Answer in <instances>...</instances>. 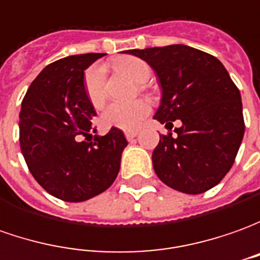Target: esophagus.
I'll list each match as a JSON object with an SVG mask.
<instances>
[{
    "instance_id": "34e87169",
    "label": "esophagus",
    "mask_w": 260,
    "mask_h": 260,
    "mask_svg": "<svg viewBox=\"0 0 260 260\" xmlns=\"http://www.w3.org/2000/svg\"><path fill=\"white\" fill-rule=\"evenodd\" d=\"M137 135H138V131H126V132H125V138H126L128 141L134 139Z\"/></svg>"
}]
</instances>
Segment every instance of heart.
I'll return each instance as SVG.
<instances>
[{"mask_svg": "<svg viewBox=\"0 0 260 260\" xmlns=\"http://www.w3.org/2000/svg\"><path fill=\"white\" fill-rule=\"evenodd\" d=\"M115 67L122 74L128 75L138 84H144L151 78L152 70L149 63L137 56H125L115 62ZM84 88L89 102L95 108L104 105L107 100V71L96 63L88 68L84 78ZM151 112V104L145 100L134 102H114L108 105L102 114V123L108 128H118L123 131L137 129Z\"/></svg>", "mask_w": 260, "mask_h": 260, "instance_id": "1", "label": "heart"}]
</instances>
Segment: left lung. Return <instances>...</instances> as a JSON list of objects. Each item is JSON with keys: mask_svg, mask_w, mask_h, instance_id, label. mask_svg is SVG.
<instances>
[{"mask_svg": "<svg viewBox=\"0 0 260 260\" xmlns=\"http://www.w3.org/2000/svg\"><path fill=\"white\" fill-rule=\"evenodd\" d=\"M156 72L162 101L155 114L176 135H160L153 149L155 174L169 188L206 192L232 168L245 134L241 92L218 58L186 45L129 49Z\"/></svg>", "mask_w": 260, "mask_h": 260, "instance_id": "1", "label": "left lung"}]
</instances>
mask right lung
I'll use <instances>...</instances> for the list:
<instances>
[{"label":"right lung","mask_w":260,"mask_h":260,"mask_svg":"<svg viewBox=\"0 0 260 260\" xmlns=\"http://www.w3.org/2000/svg\"><path fill=\"white\" fill-rule=\"evenodd\" d=\"M104 55H71L47 65L21 105L19 145L26 167L44 189L65 202L107 190L128 145L118 128L88 141L96 112L85 93L84 71Z\"/></svg>","instance_id":"obj_1"}]
</instances>
